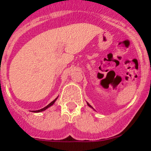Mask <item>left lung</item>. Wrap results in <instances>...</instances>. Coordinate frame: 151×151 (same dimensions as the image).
Returning <instances> with one entry per match:
<instances>
[{
  "instance_id": "1",
  "label": "left lung",
  "mask_w": 151,
  "mask_h": 151,
  "mask_svg": "<svg viewBox=\"0 0 151 151\" xmlns=\"http://www.w3.org/2000/svg\"><path fill=\"white\" fill-rule=\"evenodd\" d=\"M86 104H87V105H88V106H89V107H91V109H93V110H94V111H95V109H93V107H92V106H91V105H90V104H88V102H86Z\"/></svg>"
}]
</instances>
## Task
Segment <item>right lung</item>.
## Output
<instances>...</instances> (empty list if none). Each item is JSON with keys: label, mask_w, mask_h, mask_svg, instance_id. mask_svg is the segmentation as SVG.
<instances>
[{"label": "right lung", "mask_w": 151, "mask_h": 151, "mask_svg": "<svg viewBox=\"0 0 151 151\" xmlns=\"http://www.w3.org/2000/svg\"><path fill=\"white\" fill-rule=\"evenodd\" d=\"M58 97H57L54 100L52 101V102H51V103H49V104L48 105H47V106H45V107H44V108H42V109H40V110H38V111H33L32 112H34V113H40V112H42V111H45V110H46V109H47L48 108H49V107L51 106L53 104H54L55 102V101H56V100L58 99Z\"/></svg>", "instance_id": "add662e5"}]
</instances>
